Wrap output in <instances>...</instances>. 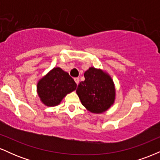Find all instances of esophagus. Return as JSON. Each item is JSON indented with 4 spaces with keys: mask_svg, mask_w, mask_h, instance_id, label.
Instances as JSON below:
<instances>
[{
    "mask_svg": "<svg viewBox=\"0 0 160 160\" xmlns=\"http://www.w3.org/2000/svg\"><path fill=\"white\" fill-rule=\"evenodd\" d=\"M79 80H79L78 78H74V81H75V82H76L77 84H78V83H79Z\"/></svg>",
    "mask_w": 160,
    "mask_h": 160,
    "instance_id": "obj_1",
    "label": "esophagus"
}]
</instances>
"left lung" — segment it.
Segmentation results:
<instances>
[{"mask_svg":"<svg viewBox=\"0 0 160 160\" xmlns=\"http://www.w3.org/2000/svg\"><path fill=\"white\" fill-rule=\"evenodd\" d=\"M85 80L80 82L77 94L82 105L93 113L107 111L116 98L113 79L104 70L90 67L84 73Z\"/></svg>","mask_w":160,"mask_h":160,"instance_id":"8db88e82","label":"left lung"}]
</instances>
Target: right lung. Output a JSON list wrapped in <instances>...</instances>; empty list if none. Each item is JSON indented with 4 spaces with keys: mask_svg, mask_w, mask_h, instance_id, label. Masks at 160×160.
Returning a JSON list of instances; mask_svg holds the SVG:
<instances>
[{
    "mask_svg": "<svg viewBox=\"0 0 160 160\" xmlns=\"http://www.w3.org/2000/svg\"><path fill=\"white\" fill-rule=\"evenodd\" d=\"M77 88L74 79L59 67L53 68L37 84V92L40 102L47 107H54Z\"/></svg>",
    "mask_w": 160,
    "mask_h": 160,
    "instance_id": "obj_1",
    "label": "right lung"
}]
</instances>
